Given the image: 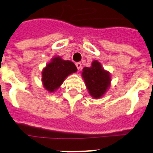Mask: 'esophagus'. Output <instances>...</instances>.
I'll list each match as a JSON object with an SVG mask.
<instances>
[{
  "mask_svg": "<svg viewBox=\"0 0 153 153\" xmlns=\"http://www.w3.org/2000/svg\"><path fill=\"white\" fill-rule=\"evenodd\" d=\"M75 65H76L77 68H78V70H81L82 69V64H81L80 62H78V63H76L75 64Z\"/></svg>",
  "mask_w": 153,
  "mask_h": 153,
  "instance_id": "esophagus-1",
  "label": "esophagus"
}]
</instances>
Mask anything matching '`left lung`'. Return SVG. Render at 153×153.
<instances>
[{
    "label": "left lung",
    "mask_w": 153,
    "mask_h": 153,
    "mask_svg": "<svg viewBox=\"0 0 153 153\" xmlns=\"http://www.w3.org/2000/svg\"><path fill=\"white\" fill-rule=\"evenodd\" d=\"M82 74L89 94L94 98L101 97L110 85V74L103 69L97 60L93 61L90 68H83Z\"/></svg>",
    "instance_id": "obj_1"
}]
</instances>
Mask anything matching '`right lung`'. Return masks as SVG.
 <instances>
[{
    "label": "right lung",
    "mask_w": 153,
    "mask_h": 153,
    "mask_svg": "<svg viewBox=\"0 0 153 153\" xmlns=\"http://www.w3.org/2000/svg\"><path fill=\"white\" fill-rule=\"evenodd\" d=\"M76 71L77 68L73 62L64 60L59 56L54 57L42 71V82L45 89L51 93L54 92L69 74Z\"/></svg>",
    "instance_id": "add662e5"
}]
</instances>
